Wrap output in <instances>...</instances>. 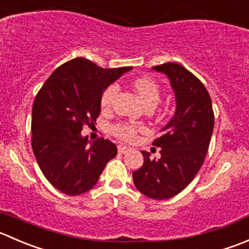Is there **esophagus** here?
Here are the masks:
<instances>
[{"instance_id": "esophagus-1", "label": "esophagus", "mask_w": 249, "mask_h": 249, "mask_svg": "<svg viewBox=\"0 0 249 249\" xmlns=\"http://www.w3.org/2000/svg\"><path fill=\"white\" fill-rule=\"evenodd\" d=\"M129 151H130L129 147L124 146V144H119V146H118V152H119V153L124 154V153H127Z\"/></svg>"}]
</instances>
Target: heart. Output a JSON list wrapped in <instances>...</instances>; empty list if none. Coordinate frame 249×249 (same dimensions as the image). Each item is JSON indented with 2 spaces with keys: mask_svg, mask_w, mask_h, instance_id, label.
<instances>
[{
  "mask_svg": "<svg viewBox=\"0 0 249 249\" xmlns=\"http://www.w3.org/2000/svg\"><path fill=\"white\" fill-rule=\"evenodd\" d=\"M132 85H134L135 90L139 93L140 98L144 103V106L158 105L159 100H160V89L153 79L148 78V76H141V78L135 79ZM118 90H119V88H118L117 84H112L106 89L102 97H101L102 109L110 108L115 96H117ZM112 131L115 136L124 140V141H132L136 137L137 132L140 131V127H137L136 125L129 124V123H119L112 127Z\"/></svg>",
  "mask_w": 249,
  "mask_h": 249,
  "instance_id": "1",
  "label": "heart"
}]
</instances>
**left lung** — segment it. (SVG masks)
Instances as JSON below:
<instances>
[{
	"instance_id": "1",
	"label": "left lung",
	"mask_w": 249,
	"mask_h": 249,
	"mask_svg": "<svg viewBox=\"0 0 249 249\" xmlns=\"http://www.w3.org/2000/svg\"><path fill=\"white\" fill-rule=\"evenodd\" d=\"M170 80L176 110L153 141L160 158L151 159L142 151L143 164L132 173L136 189L153 199H168L180 194L195 178L203 164L214 129L211 96L191 71L178 63L153 67Z\"/></svg>"
}]
</instances>
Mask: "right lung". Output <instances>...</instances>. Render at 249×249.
Here are the masks:
<instances>
[{
    "label": "right lung",
    "instance_id": "obj_1",
    "mask_svg": "<svg viewBox=\"0 0 249 249\" xmlns=\"http://www.w3.org/2000/svg\"><path fill=\"white\" fill-rule=\"evenodd\" d=\"M131 69H105L86 58H74L58 67L37 92L31 146L41 171L58 191L69 196L88 192L117 156L112 141L98 139L89 146L81 131L95 125L106 89Z\"/></svg>",
    "mask_w": 249,
    "mask_h": 249
}]
</instances>
